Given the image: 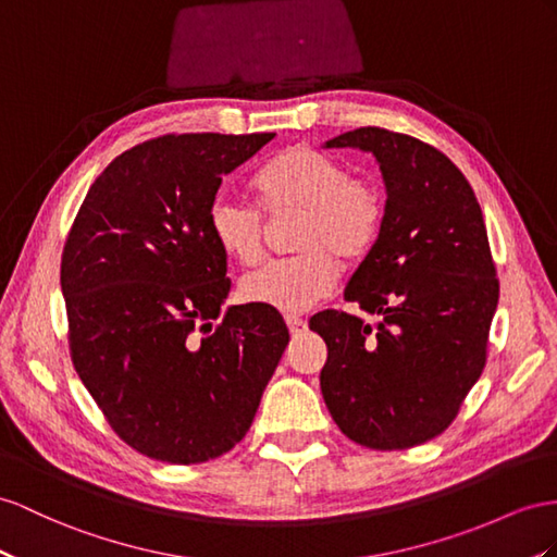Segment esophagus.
I'll use <instances>...</instances> for the list:
<instances>
[{"label": "esophagus", "mask_w": 557, "mask_h": 557, "mask_svg": "<svg viewBox=\"0 0 557 557\" xmlns=\"http://www.w3.org/2000/svg\"><path fill=\"white\" fill-rule=\"evenodd\" d=\"M284 320H287V326H289L292 336H301L306 332L308 324H306V320H301L298 315H287Z\"/></svg>", "instance_id": "1"}]
</instances>
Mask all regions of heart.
I'll return each mask as SVG.
<instances>
[{
    "label": "heart",
    "instance_id": "obj_1",
    "mask_svg": "<svg viewBox=\"0 0 557 557\" xmlns=\"http://www.w3.org/2000/svg\"><path fill=\"white\" fill-rule=\"evenodd\" d=\"M259 206L268 216L298 211L287 259H275L247 273L239 294L249 304L280 312H304L330 296L338 280L341 261H355L376 245L386 197L381 185L350 169L336 157L292 148L275 157L253 178ZM258 207L233 195H216L207 223L216 247L242 265H251L263 251V214Z\"/></svg>",
    "mask_w": 557,
    "mask_h": 557
}]
</instances>
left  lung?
Segmentation results:
<instances>
[{
    "label": "left lung",
    "instance_id": "obj_1",
    "mask_svg": "<svg viewBox=\"0 0 557 557\" xmlns=\"http://www.w3.org/2000/svg\"><path fill=\"white\" fill-rule=\"evenodd\" d=\"M326 148L372 152L388 199L344 294L379 324L344 310L310 318L326 344L322 397L358 445L417 447L447 431L487 362L498 277L482 209L449 157L414 136L360 126Z\"/></svg>",
    "mask_w": 557,
    "mask_h": 557
}]
</instances>
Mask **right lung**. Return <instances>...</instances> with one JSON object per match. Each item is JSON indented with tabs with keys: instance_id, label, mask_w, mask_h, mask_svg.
<instances>
[{
	"instance_id": "obj_1",
	"label": "right lung",
	"mask_w": 557,
	"mask_h": 557,
	"mask_svg": "<svg viewBox=\"0 0 557 557\" xmlns=\"http://www.w3.org/2000/svg\"><path fill=\"white\" fill-rule=\"evenodd\" d=\"M275 134H166L115 157L70 227V358L126 445L190 466L247 435L289 344L275 308L233 306L207 213L221 176Z\"/></svg>"
}]
</instances>
